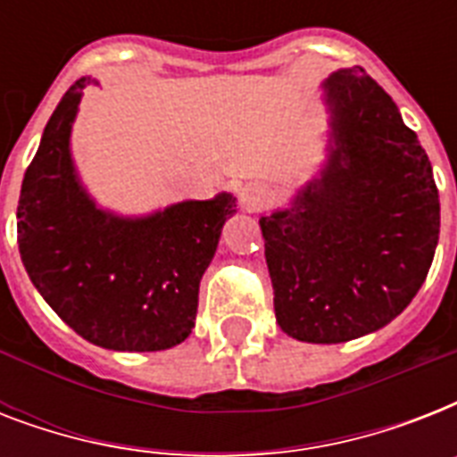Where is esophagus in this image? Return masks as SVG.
<instances>
[{
  "instance_id": "esophagus-1",
  "label": "esophagus",
  "mask_w": 457,
  "mask_h": 457,
  "mask_svg": "<svg viewBox=\"0 0 457 457\" xmlns=\"http://www.w3.org/2000/svg\"><path fill=\"white\" fill-rule=\"evenodd\" d=\"M263 201H265V189L261 185H246L242 189L244 211L253 213V211H258V208L263 206Z\"/></svg>"
}]
</instances>
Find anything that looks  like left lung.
Wrapping results in <instances>:
<instances>
[{
	"instance_id": "1",
	"label": "left lung",
	"mask_w": 457,
	"mask_h": 457,
	"mask_svg": "<svg viewBox=\"0 0 457 457\" xmlns=\"http://www.w3.org/2000/svg\"><path fill=\"white\" fill-rule=\"evenodd\" d=\"M327 158L292 204L261 218L282 332L344 344L415 299L439 244L432 163L401 111L361 66L322 82Z\"/></svg>"
}]
</instances>
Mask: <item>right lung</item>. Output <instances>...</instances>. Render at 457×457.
<instances>
[{
	"label": "right lung",
	"mask_w": 457,
	"mask_h": 457,
	"mask_svg": "<svg viewBox=\"0 0 457 457\" xmlns=\"http://www.w3.org/2000/svg\"><path fill=\"white\" fill-rule=\"evenodd\" d=\"M80 78L49 118L18 199V251L32 285L71 329L109 351H163L192 334L199 282L237 196L118 215L85 189L71 135Z\"/></svg>",
	"instance_id": "obj_1"
}]
</instances>
